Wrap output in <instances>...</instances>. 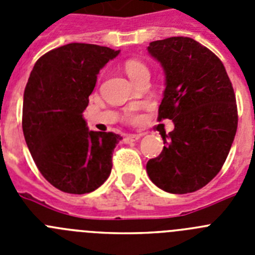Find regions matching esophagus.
<instances>
[{"mask_svg": "<svg viewBox=\"0 0 255 255\" xmlns=\"http://www.w3.org/2000/svg\"><path fill=\"white\" fill-rule=\"evenodd\" d=\"M141 138V135L139 134H130L125 138V143H134V141H138Z\"/></svg>", "mask_w": 255, "mask_h": 255, "instance_id": "obj_1", "label": "esophagus"}]
</instances>
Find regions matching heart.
<instances>
[{
    "label": "heart",
    "mask_w": 255,
    "mask_h": 255,
    "mask_svg": "<svg viewBox=\"0 0 255 255\" xmlns=\"http://www.w3.org/2000/svg\"><path fill=\"white\" fill-rule=\"evenodd\" d=\"M125 71H126V74H128V76H129V79L131 80L132 83L136 82V80H138L140 76L149 74V70H148V67L145 66V65L141 62V61H138V60H129V61H128V62L125 64ZM129 119L131 121H134L135 116H134V115L130 114Z\"/></svg>",
    "instance_id": "obj_1"
}]
</instances>
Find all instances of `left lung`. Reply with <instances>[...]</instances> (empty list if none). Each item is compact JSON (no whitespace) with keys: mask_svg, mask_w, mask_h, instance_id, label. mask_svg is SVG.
Segmentation results:
<instances>
[{"mask_svg":"<svg viewBox=\"0 0 255 255\" xmlns=\"http://www.w3.org/2000/svg\"><path fill=\"white\" fill-rule=\"evenodd\" d=\"M148 52L163 67L166 88L158 121L175 129L162 135L163 150L147 163L153 184L171 194L206 186L227 158L236 129L234 88L220 58L188 37L150 42Z\"/></svg>","mask_w":255,"mask_h":255,"instance_id":"8db88e82","label":"left lung"}]
</instances>
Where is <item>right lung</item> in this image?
<instances>
[{
  "instance_id": "right-lung-1",
  "label": "right lung",
  "mask_w": 255,
  "mask_h": 255,
  "mask_svg": "<svg viewBox=\"0 0 255 255\" xmlns=\"http://www.w3.org/2000/svg\"><path fill=\"white\" fill-rule=\"evenodd\" d=\"M120 51L70 43L35 62L24 91L22 132L44 179L58 190L85 194L100 188L112 168L115 132L89 131L83 112L97 75Z\"/></svg>"
}]
</instances>
